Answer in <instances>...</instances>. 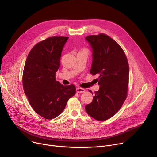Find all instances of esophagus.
<instances>
[{
  "label": "esophagus",
  "instance_id": "obj_1",
  "mask_svg": "<svg viewBox=\"0 0 157 157\" xmlns=\"http://www.w3.org/2000/svg\"><path fill=\"white\" fill-rule=\"evenodd\" d=\"M84 91H85V89L84 88H82V87H77L76 88V92L78 93H84Z\"/></svg>",
  "mask_w": 157,
  "mask_h": 157
}]
</instances>
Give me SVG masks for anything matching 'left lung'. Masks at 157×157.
Returning <instances> with one entry per match:
<instances>
[{
	"label": "left lung",
	"instance_id": "obj_1",
	"mask_svg": "<svg viewBox=\"0 0 157 157\" xmlns=\"http://www.w3.org/2000/svg\"><path fill=\"white\" fill-rule=\"evenodd\" d=\"M86 39L93 48L90 73L99 75L98 81L100 87L85 109L94 119L103 121L114 116L127 98L128 63L123 49L108 35L99 33L87 36Z\"/></svg>",
	"mask_w": 157,
	"mask_h": 157
}]
</instances>
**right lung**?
<instances>
[{
    "label": "right lung",
    "mask_w": 157,
    "mask_h": 157,
    "mask_svg": "<svg viewBox=\"0 0 157 157\" xmlns=\"http://www.w3.org/2000/svg\"><path fill=\"white\" fill-rule=\"evenodd\" d=\"M68 37L52 36L36 43L27 58L22 76L24 92L38 115L52 119L60 115L76 94L74 84L63 86L56 80L60 58Z\"/></svg>",
    "instance_id": "add662e5"
}]
</instances>
